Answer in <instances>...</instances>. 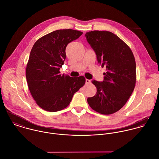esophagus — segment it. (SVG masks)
<instances>
[{
  "instance_id": "esophagus-1",
  "label": "esophagus",
  "mask_w": 159,
  "mask_h": 159,
  "mask_svg": "<svg viewBox=\"0 0 159 159\" xmlns=\"http://www.w3.org/2000/svg\"><path fill=\"white\" fill-rule=\"evenodd\" d=\"M85 83H86V84H89L91 83V80H89V79H86L85 80Z\"/></svg>"
}]
</instances>
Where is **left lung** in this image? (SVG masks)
Wrapping results in <instances>:
<instances>
[{
	"label": "left lung",
	"mask_w": 159,
	"mask_h": 159,
	"mask_svg": "<svg viewBox=\"0 0 159 159\" xmlns=\"http://www.w3.org/2000/svg\"><path fill=\"white\" fill-rule=\"evenodd\" d=\"M85 36L95 51L98 63L105 67L104 80H92L96 94L88 98L96 112L109 115L120 110L135 87L136 62L130 48L117 35L106 31L87 32Z\"/></svg>",
	"instance_id": "1"
}]
</instances>
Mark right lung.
Wrapping results in <instances>:
<instances>
[{
	"instance_id": "1",
	"label": "right lung",
	"mask_w": 159,
	"mask_h": 159,
	"mask_svg": "<svg viewBox=\"0 0 159 159\" xmlns=\"http://www.w3.org/2000/svg\"><path fill=\"white\" fill-rule=\"evenodd\" d=\"M83 32L60 30L38 39L32 47L26 66L28 85L37 105L45 111L57 112L69 106L74 94L85 84L84 76L60 74L67 44Z\"/></svg>"
}]
</instances>
